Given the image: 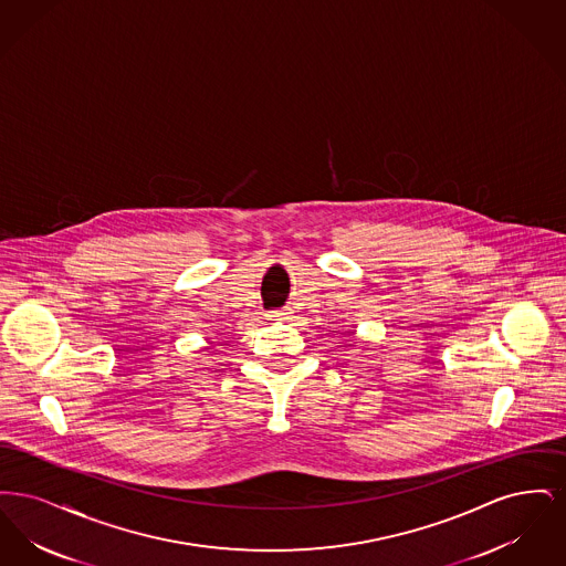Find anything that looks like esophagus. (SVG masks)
I'll use <instances>...</instances> for the list:
<instances>
[{
  "label": "esophagus",
  "instance_id": "1",
  "mask_svg": "<svg viewBox=\"0 0 566 566\" xmlns=\"http://www.w3.org/2000/svg\"><path fill=\"white\" fill-rule=\"evenodd\" d=\"M286 314H289V312H284V310H271L265 316H268V321H284Z\"/></svg>",
  "mask_w": 566,
  "mask_h": 566
}]
</instances>
